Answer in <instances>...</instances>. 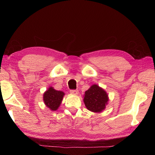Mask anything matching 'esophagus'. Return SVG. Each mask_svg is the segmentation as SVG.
Instances as JSON below:
<instances>
[{
	"instance_id": "esophagus-1",
	"label": "esophagus",
	"mask_w": 155,
	"mask_h": 155,
	"mask_svg": "<svg viewBox=\"0 0 155 155\" xmlns=\"http://www.w3.org/2000/svg\"><path fill=\"white\" fill-rule=\"evenodd\" d=\"M70 93L75 94L76 95V94H78V90H70Z\"/></svg>"
}]
</instances>
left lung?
I'll return each instance as SVG.
<instances>
[{
	"mask_svg": "<svg viewBox=\"0 0 155 155\" xmlns=\"http://www.w3.org/2000/svg\"><path fill=\"white\" fill-rule=\"evenodd\" d=\"M84 103L87 109L93 112H101L105 108L108 101L106 91L97 85H93L85 91Z\"/></svg>",
	"mask_w": 155,
	"mask_h": 155,
	"instance_id": "8db88e82",
	"label": "left lung"
}]
</instances>
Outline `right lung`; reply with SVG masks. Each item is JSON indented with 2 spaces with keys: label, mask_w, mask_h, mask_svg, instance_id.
Instances as JSON below:
<instances>
[{
  "label": "right lung",
  "mask_w": 155,
  "mask_h": 155,
  "mask_svg": "<svg viewBox=\"0 0 155 155\" xmlns=\"http://www.w3.org/2000/svg\"><path fill=\"white\" fill-rule=\"evenodd\" d=\"M64 93L61 91H57L52 87H49L44 94V101L46 105L52 111H55L61 104Z\"/></svg>",
  "instance_id": "1"
}]
</instances>
